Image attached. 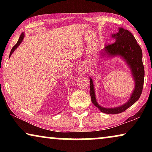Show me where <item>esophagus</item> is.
<instances>
[{
    "label": "esophagus",
    "instance_id": "1",
    "mask_svg": "<svg viewBox=\"0 0 152 152\" xmlns=\"http://www.w3.org/2000/svg\"><path fill=\"white\" fill-rule=\"evenodd\" d=\"M83 69H84V70H86L87 69H86V67H85V68H83Z\"/></svg>",
    "mask_w": 152,
    "mask_h": 152
}]
</instances>
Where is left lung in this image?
I'll list each match as a JSON object with an SVG mask.
<instances>
[{"instance_id": "obj_1", "label": "left lung", "mask_w": 152, "mask_h": 152, "mask_svg": "<svg viewBox=\"0 0 152 152\" xmlns=\"http://www.w3.org/2000/svg\"><path fill=\"white\" fill-rule=\"evenodd\" d=\"M111 37L115 39V42L107 45L104 48L102 55L108 57H119L125 61L134 79V91L129 99L124 104L114 108L103 107L97 102L94 84L90 77V94L93 104L101 112L107 114H116L124 111L140 98L144 84L145 70L142 64V50L132 33L127 30L120 28L118 32L115 34H112Z\"/></svg>"}]
</instances>
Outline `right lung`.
Listing matches in <instances>:
<instances>
[{
	"instance_id": "1",
	"label": "right lung",
	"mask_w": 152,
	"mask_h": 152,
	"mask_svg": "<svg viewBox=\"0 0 152 152\" xmlns=\"http://www.w3.org/2000/svg\"><path fill=\"white\" fill-rule=\"evenodd\" d=\"M24 37H25V33L24 32H23L21 34H20V37H19V39H18V41H17V43H16V44L14 45V46L12 48V49L11 50V52H10V57H11V55H12V54L14 53V51L20 45V43H22V41H23V39H24Z\"/></svg>"
}]
</instances>
